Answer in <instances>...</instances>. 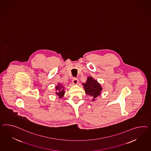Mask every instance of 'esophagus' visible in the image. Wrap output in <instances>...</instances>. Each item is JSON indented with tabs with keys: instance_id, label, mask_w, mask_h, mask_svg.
<instances>
[{
	"instance_id": "obj_1",
	"label": "esophagus",
	"mask_w": 151,
	"mask_h": 151,
	"mask_svg": "<svg viewBox=\"0 0 151 151\" xmlns=\"http://www.w3.org/2000/svg\"><path fill=\"white\" fill-rule=\"evenodd\" d=\"M72 83H73V84H75V85L77 84L78 83V79L77 78H74L73 79V80H72Z\"/></svg>"
}]
</instances>
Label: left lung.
<instances>
[{
  "label": "left lung",
  "mask_w": 151,
  "mask_h": 151,
  "mask_svg": "<svg viewBox=\"0 0 151 151\" xmlns=\"http://www.w3.org/2000/svg\"><path fill=\"white\" fill-rule=\"evenodd\" d=\"M83 85L84 86L85 93L93 97L92 101H93L95 100L97 97L100 95L102 90L100 84L97 81L93 79L92 77H88L87 81L85 83H83Z\"/></svg>",
  "instance_id": "obj_1"
}]
</instances>
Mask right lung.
<instances>
[{
	"label": "right lung",
	"mask_w": 151,
	"mask_h": 151,
	"mask_svg": "<svg viewBox=\"0 0 151 151\" xmlns=\"http://www.w3.org/2000/svg\"><path fill=\"white\" fill-rule=\"evenodd\" d=\"M56 90L57 91L56 92V94L58 95L59 98H62L64 96L65 94V89L63 88V86H62V84H58V85L56 86L55 87Z\"/></svg>",
	"instance_id": "add662e5"
}]
</instances>
